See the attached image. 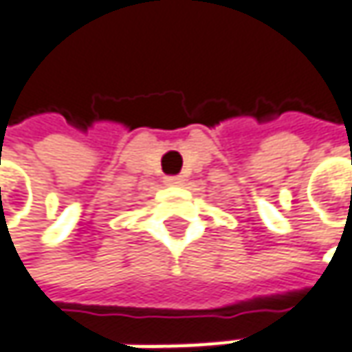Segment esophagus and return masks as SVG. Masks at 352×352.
<instances>
[{
  "label": "esophagus",
  "instance_id": "34e87169",
  "mask_svg": "<svg viewBox=\"0 0 352 352\" xmlns=\"http://www.w3.org/2000/svg\"><path fill=\"white\" fill-rule=\"evenodd\" d=\"M183 183H185V179H183V177H165V185L179 187V185H183Z\"/></svg>",
  "mask_w": 352,
  "mask_h": 352
}]
</instances>
